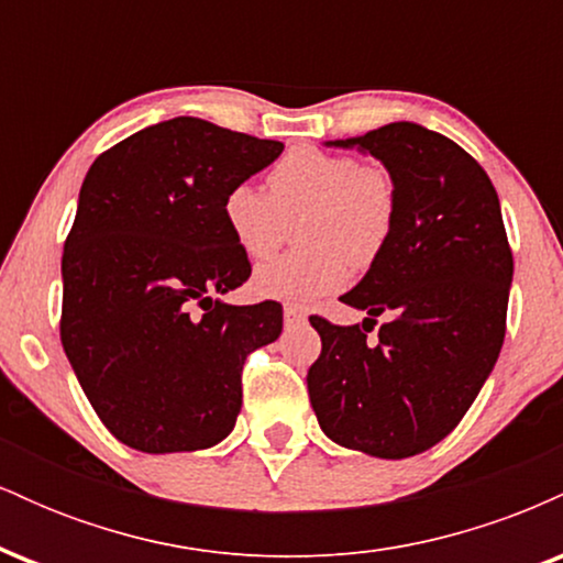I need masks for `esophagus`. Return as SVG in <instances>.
<instances>
[{"label":"esophagus","mask_w":563,"mask_h":563,"mask_svg":"<svg viewBox=\"0 0 563 563\" xmlns=\"http://www.w3.org/2000/svg\"><path fill=\"white\" fill-rule=\"evenodd\" d=\"M283 318H286L288 325H294V322L307 320V312H303L301 307H296V303H286V307H283Z\"/></svg>","instance_id":"esophagus-1"}]
</instances>
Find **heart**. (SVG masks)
<instances>
[{
	"instance_id": "1",
	"label": "heart",
	"mask_w": 563,
	"mask_h": 563,
	"mask_svg": "<svg viewBox=\"0 0 563 563\" xmlns=\"http://www.w3.org/2000/svg\"><path fill=\"white\" fill-rule=\"evenodd\" d=\"M269 196L251 183L224 192L222 219L238 249L264 260L283 243L288 224L303 217V254L280 256L254 273L264 299L312 303L344 288L349 264L371 267L397 224V185L380 166L344 153L294 147L267 174Z\"/></svg>"
}]
</instances>
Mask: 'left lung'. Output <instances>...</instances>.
<instances>
[{"mask_svg":"<svg viewBox=\"0 0 563 563\" xmlns=\"http://www.w3.org/2000/svg\"><path fill=\"white\" fill-rule=\"evenodd\" d=\"M386 166L397 224L384 254L341 301L360 325L314 314L322 352L309 367V402L328 439L399 461L434 448L461 423L506 339L510 256L487 172L444 134L394 121L331 140ZM380 313L390 318L367 342Z\"/></svg>","mask_w":563,"mask_h":563,"instance_id":"8db88e82","label":"left lung"}]
</instances>
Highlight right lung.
I'll return each instance as SVG.
<instances>
[{"label":"right lung","mask_w":563,"mask_h":563,"mask_svg":"<svg viewBox=\"0 0 563 563\" xmlns=\"http://www.w3.org/2000/svg\"><path fill=\"white\" fill-rule=\"evenodd\" d=\"M280 153L277 140L177 115L89 166L63 249L60 341L129 448L206 450L235 426L243 363L280 335L283 307L219 299L251 275L222 200Z\"/></svg>","instance_id":"add662e5"}]
</instances>
